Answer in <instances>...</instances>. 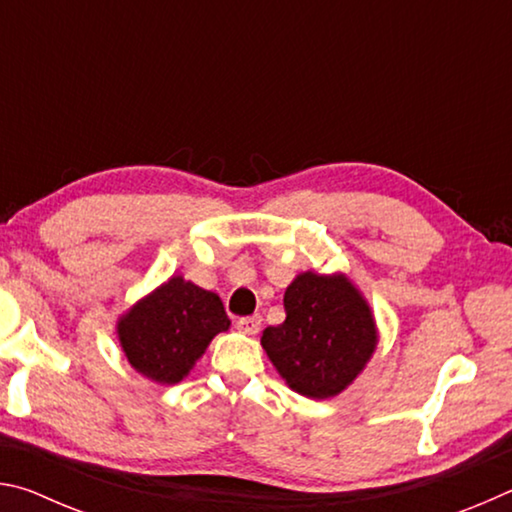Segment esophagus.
<instances>
[{
    "label": "esophagus",
    "instance_id": "esophagus-1",
    "mask_svg": "<svg viewBox=\"0 0 512 512\" xmlns=\"http://www.w3.org/2000/svg\"><path fill=\"white\" fill-rule=\"evenodd\" d=\"M259 327H262V318H259V316H246V318L237 320L239 332H244L248 336H255L259 332Z\"/></svg>",
    "mask_w": 512,
    "mask_h": 512
}]
</instances>
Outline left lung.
Instances as JSON below:
<instances>
[{"mask_svg":"<svg viewBox=\"0 0 512 512\" xmlns=\"http://www.w3.org/2000/svg\"><path fill=\"white\" fill-rule=\"evenodd\" d=\"M287 318L262 332V348L291 391L329 400L357 379L379 332L363 293L345 273L296 275L284 291Z\"/></svg>","mask_w":512,"mask_h":512,"instance_id":"left-lung-1","label":"left lung"}]
</instances>
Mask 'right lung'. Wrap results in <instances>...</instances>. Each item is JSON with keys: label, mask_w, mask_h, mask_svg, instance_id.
Instances as JSON below:
<instances>
[{"label": "right lung", "mask_w": 512, "mask_h": 512, "mask_svg": "<svg viewBox=\"0 0 512 512\" xmlns=\"http://www.w3.org/2000/svg\"><path fill=\"white\" fill-rule=\"evenodd\" d=\"M230 329L221 298L173 275L117 320V339L131 366L155 384L183 381L207 345Z\"/></svg>", "instance_id": "right-lung-1"}]
</instances>
